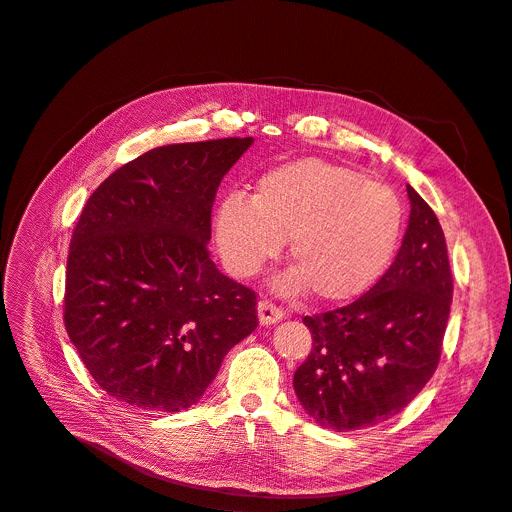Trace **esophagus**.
<instances>
[{
    "label": "esophagus",
    "mask_w": 512,
    "mask_h": 512,
    "mask_svg": "<svg viewBox=\"0 0 512 512\" xmlns=\"http://www.w3.org/2000/svg\"><path fill=\"white\" fill-rule=\"evenodd\" d=\"M258 319L260 325H273L283 319V310L275 306L271 300H260L258 302Z\"/></svg>",
    "instance_id": "34e87169"
}]
</instances>
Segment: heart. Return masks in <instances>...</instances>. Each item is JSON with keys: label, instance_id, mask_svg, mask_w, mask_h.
Here are the masks:
<instances>
[{"label": "heart", "instance_id": "1", "mask_svg": "<svg viewBox=\"0 0 512 512\" xmlns=\"http://www.w3.org/2000/svg\"><path fill=\"white\" fill-rule=\"evenodd\" d=\"M402 202L383 183L319 158L279 164L256 181L248 202L229 198L216 212V246L227 271L254 277L287 239L294 262L279 279L287 294L323 302L362 296L392 260L402 233Z\"/></svg>", "mask_w": 512, "mask_h": 512}]
</instances>
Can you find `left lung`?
<instances>
[{
    "label": "left lung",
    "instance_id": "left-lung-1",
    "mask_svg": "<svg viewBox=\"0 0 512 512\" xmlns=\"http://www.w3.org/2000/svg\"><path fill=\"white\" fill-rule=\"evenodd\" d=\"M410 221L396 260L360 298L304 316L312 350L294 375L321 427L352 431L398 415L431 379L452 304L446 237L410 185Z\"/></svg>",
    "mask_w": 512,
    "mask_h": 512
}]
</instances>
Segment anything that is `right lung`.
<instances>
[{"label":"right lung","instance_id":"right-lung-1","mask_svg":"<svg viewBox=\"0 0 512 512\" xmlns=\"http://www.w3.org/2000/svg\"><path fill=\"white\" fill-rule=\"evenodd\" d=\"M252 137L175 143L97 187L72 231L64 325L112 398L152 412L196 404L258 325L256 291L210 258L216 189Z\"/></svg>","mask_w":512,"mask_h":512}]
</instances>
